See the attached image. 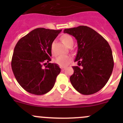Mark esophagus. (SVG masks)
Instances as JSON below:
<instances>
[{
	"label": "esophagus",
	"mask_w": 123,
	"mask_h": 123,
	"mask_svg": "<svg viewBox=\"0 0 123 123\" xmlns=\"http://www.w3.org/2000/svg\"><path fill=\"white\" fill-rule=\"evenodd\" d=\"M61 68L62 71H64L65 70V69H66V68H65V67H61Z\"/></svg>",
	"instance_id": "34e87169"
}]
</instances>
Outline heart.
Masks as SVG:
<instances>
[{"label":"heart","mask_w":123,"mask_h":123,"mask_svg":"<svg viewBox=\"0 0 123 123\" xmlns=\"http://www.w3.org/2000/svg\"><path fill=\"white\" fill-rule=\"evenodd\" d=\"M61 40L65 45L68 47H71L73 44V39L70 36L65 34L61 37ZM72 58L69 55H60L57 57L55 60V63L62 67H65L69 65L71 62Z\"/></svg>","instance_id":"1"}]
</instances>
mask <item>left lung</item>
Instances as JSON below:
<instances>
[{
	"label": "left lung",
	"instance_id": "8db88e82",
	"mask_svg": "<svg viewBox=\"0 0 123 123\" xmlns=\"http://www.w3.org/2000/svg\"><path fill=\"white\" fill-rule=\"evenodd\" d=\"M77 40L78 50L70 77L74 89L83 95H92L102 89L111 77L114 68L112 50L107 41L96 31L80 25L64 30Z\"/></svg>",
	"mask_w": 123,
	"mask_h": 123
}]
</instances>
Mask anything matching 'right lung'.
<instances>
[{"label":"right lung","instance_id":"1","mask_svg":"<svg viewBox=\"0 0 123 123\" xmlns=\"http://www.w3.org/2000/svg\"><path fill=\"white\" fill-rule=\"evenodd\" d=\"M61 31L38 28L17 42L11 67L17 81L30 93L44 95L54 86L61 68L55 63L46 64L51 61L53 42Z\"/></svg>","mask_w":123,"mask_h":123}]
</instances>
